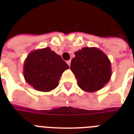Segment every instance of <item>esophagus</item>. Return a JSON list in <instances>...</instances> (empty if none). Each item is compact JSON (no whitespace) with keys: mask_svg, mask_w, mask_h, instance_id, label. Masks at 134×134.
<instances>
[{"mask_svg":"<svg viewBox=\"0 0 134 134\" xmlns=\"http://www.w3.org/2000/svg\"><path fill=\"white\" fill-rule=\"evenodd\" d=\"M67 65H69V66H70V65H71V60H67Z\"/></svg>","mask_w":134,"mask_h":134,"instance_id":"34e87169","label":"esophagus"}]
</instances>
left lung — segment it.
I'll return each instance as SVG.
<instances>
[{"label":"left lung","instance_id":"obj_1","mask_svg":"<svg viewBox=\"0 0 134 134\" xmlns=\"http://www.w3.org/2000/svg\"><path fill=\"white\" fill-rule=\"evenodd\" d=\"M74 54L70 69L78 86L88 92L102 89L111 77V65L107 55L95 47H84Z\"/></svg>","mask_w":134,"mask_h":134}]
</instances>
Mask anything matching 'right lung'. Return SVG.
<instances>
[{
	"instance_id": "add662e5",
	"label": "right lung",
	"mask_w": 134,
	"mask_h": 134,
	"mask_svg": "<svg viewBox=\"0 0 134 134\" xmlns=\"http://www.w3.org/2000/svg\"><path fill=\"white\" fill-rule=\"evenodd\" d=\"M69 66L49 47L30 52L24 65V76L37 90L49 92L58 86L62 74Z\"/></svg>"
}]
</instances>
